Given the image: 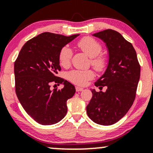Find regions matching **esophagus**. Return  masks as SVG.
I'll return each mask as SVG.
<instances>
[{"label":"esophagus","mask_w":153,"mask_h":153,"mask_svg":"<svg viewBox=\"0 0 153 153\" xmlns=\"http://www.w3.org/2000/svg\"><path fill=\"white\" fill-rule=\"evenodd\" d=\"M83 88H79V87H76V92H80L82 91Z\"/></svg>","instance_id":"obj_1"}]
</instances>
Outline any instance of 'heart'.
<instances>
[{
	"label": "heart",
	"instance_id": "1",
	"mask_svg": "<svg viewBox=\"0 0 153 153\" xmlns=\"http://www.w3.org/2000/svg\"><path fill=\"white\" fill-rule=\"evenodd\" d=\"M77 47L90 58L91 65L97 71H101L104 69L106 65V58L102 55H99L102 50L101 44L96 39L91 37H84L77 42ZM72 56V52L67 46L63 47L59 52V63L61 66L67 67L69 65ZM68 80L71 82L80 86H84L88 81L94 77V73L91 70H74L68 72L67 74Z\"/></svg>",
	"mask_w": 153,
	"mask_h": 153
}]
</instances>
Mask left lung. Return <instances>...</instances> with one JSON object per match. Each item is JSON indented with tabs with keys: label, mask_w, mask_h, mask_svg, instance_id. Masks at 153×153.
<instances>
[{
	"label": "left lung",
	"mask_w": 153,
	"mask_h": 153,
	"mask_svg": "<svg viewBox=\"0 0 153 153\" xmlns=\"http://www.w3.org/2000/svg\"><path fill=\"white\" fill-rule=\"evenodd\" d=\"M106 44L109 62L104 74L95 82L106 92L91 90L93 97L87 114L97 124L111 126L126 115L132 106L140 78L136 52L120 33L108 29L93 34Z\"/></svg>",
	"instance_id": "1"
}]
</instances>
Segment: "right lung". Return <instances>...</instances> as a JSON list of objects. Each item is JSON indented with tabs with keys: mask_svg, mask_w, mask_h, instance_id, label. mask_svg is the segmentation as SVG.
<instances>
[{
	"mask_svg": "<svg viewBox=\"0 0 153 153\" xmlns=\"http://www.w3.org/2000/svg\"><path fill=\"white\" fill-rule=\"evenodd\" d=\"M78 36L42 33L24 44L14 62L16 94L27 114L39 124H55L66 114L67 100L74 96L76 89L56 76L61 70L58 55L64 46ZM52 81L63 84L64 88L52 91Z\"/></svg>",
	"mask_w": 153,
	"mask_h": 153,
	"instance_id": "add662e5",
	"label": "right lung"
}]
</instances>
